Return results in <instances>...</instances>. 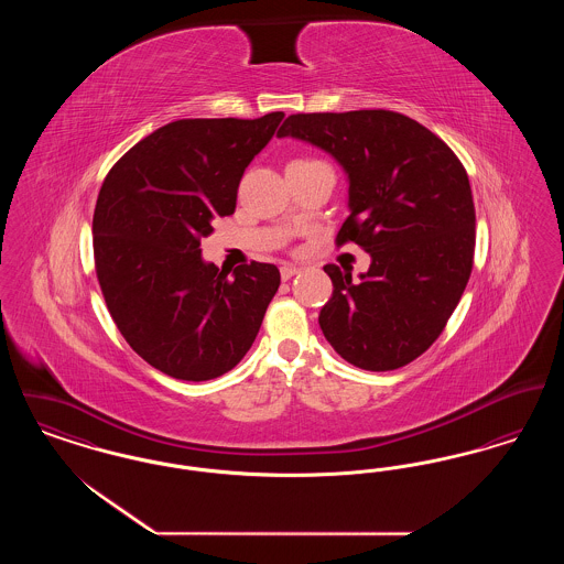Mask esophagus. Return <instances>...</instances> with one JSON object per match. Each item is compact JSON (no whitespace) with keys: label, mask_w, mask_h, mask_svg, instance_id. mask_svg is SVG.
Instances as JSON below:
<instances>
[{"label":"esophagus","mask_w":564,"mask_h":564,"mask_svg":"<svg viewBox=\"0 0 564 564\" xmlns=\"http://www.w3.org/2000/svg\"><path fill=\"white\" fill-rule=\"evenodd\" d=\"M297 272H300V269L294 267V264H285V267H281V279H283V281H290Z\"/></svg>","instance_id":"esophagus-1"}]
</instances>
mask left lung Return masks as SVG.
I'll return each mask as SVG.
<instances>
[{"mask_svg": "<svg viewBox=\"0 0 564 564\" xmlns=\"http://www.w3.org/2000/svg\"><path fill=\"white\" fill-rule=\"evenodd\" d=\"M327 152L349 184L338 245L372 262L359 281L327 264L334 292L325 340L370 372L402 368L442 334L474 264L476 209L455 152L416 120L387 109L294 113L276 133Z\"/></svg>", "mask_w": 564, "mask_h": 564, "instance_id": "obj_1", "label": "left lung"}]
</instances>
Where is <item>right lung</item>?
<instances>
[{
	"instance_id": "add662e5",
	"label": "right lung",
	"mask_w": 564,
	"mask_h": 564,
	"mask_svg": "<svg viewBox=\"0 0 564 564\" xmlns=\"http://www.w3.org/2000/svg\"><path fill=\"white\" fill-rule=\"evenodd\" d=\"M283 116L169 122L116 162L101 186L93 247L109 315L164 375L192 382L226 375L260 332L279 269L251 262L230 274L203 260L200 239L214 219L235 214L242 173Z\"/></svg>"
}]
</instances>
